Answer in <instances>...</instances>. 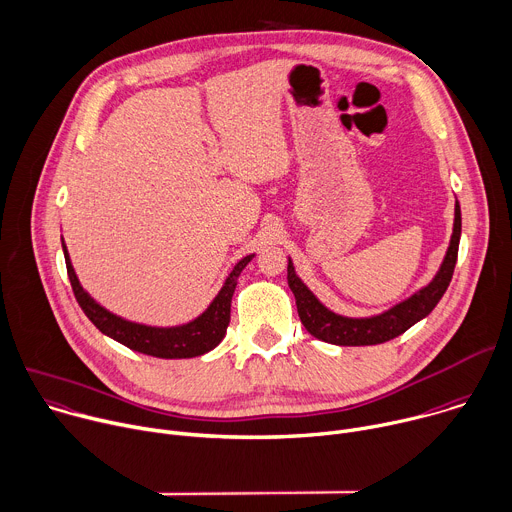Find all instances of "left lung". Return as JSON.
<instances>
[{"label":"left lung","instance_id":"obj_1","mask_svg":"<svg viewBox=\"0 0 512 512\" xmlns=\"http://www.w3.org/2000/svg\"><path fill=\"white\" fill-rule=\"evenodd\" d=\"M460 232H462V216H460V203L456 201L452 240L436 278L414 296L395 304L387 313L369 317V319H349L329 311L327 306H323L317 300V296L302 284V280L294 272L292 262L288 260V286L296 298V311H298L300 323L313 337L325 343L341 345V347L379 345L395 339L397 335L405 333L412 325L428 317L434 311V306L440 302V298L444 296L458 260Z\"/></svg>","mask_w":512,"mask_h":512}]
</instances>
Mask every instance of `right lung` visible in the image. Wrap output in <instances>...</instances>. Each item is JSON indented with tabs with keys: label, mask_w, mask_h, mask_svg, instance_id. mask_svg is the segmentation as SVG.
<instances>
[{
	"label": "right lung",
	"mask_w": 512,
	"mask_h": 512,
	"mask_svg": "<svg viewBox=\"0 0 512 512\" xmlns=\"http://www.w3.org/2000/svg\"><path fill=\"white\" fill-rule=\"evenodd\" d=\"M64 248V258H66V270L68 278L74 290V296L80 304V309L84 315L92 321V325L100 331L109 335L111 339L123 343L125 347L151 355V357H161V359H187V357H199L203 353L212 351L214 347L220 345V341L226 337V329L230 325V306H232V296L236 290V282L240 272L246 268V264L252 260V256L242 258L230 276L226 278V284L222 286L220 294L214 298V302L208 306V311L199 315L195 321L181 325V327H169V329H159V327H145L137 323H129L107 309H102L98 302H94L80 286L76 272L70 264V256Z\"/></svg>",
	"instance_id": "1"
}]
</instances>
